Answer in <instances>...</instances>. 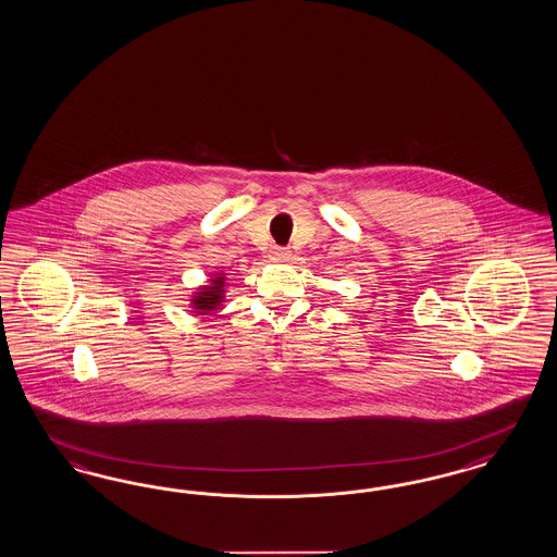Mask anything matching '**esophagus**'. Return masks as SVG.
Instances as JSON below:
<instances>
[{
  "mask_svg": "<svg viewBox=\"0 0 557 557\" xmlns=\"http://www.w3.org/2000/svg\"><path fill=\"white\" fill-rule=\"evenodd\" d=\"M271 259L273 261H287L289 259V249H286V247H273Z\"/></svg>",
  "mask_w": 557,
  "mask_h": 557,
  "instance_id": "1",
  "label": "esophagus"
}]
</instances>
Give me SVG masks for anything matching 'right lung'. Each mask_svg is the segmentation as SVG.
I'll list each match as a JSON object with an SVG mask.
<instances>
[{"instance_id": "obj_1", "label": "right lung", "mask_w": 557, "mask_h": 557, "mask_svg": "<svg viewBox=\"0 0 557 557\" xmlns=\"http://www.w3.org/2000/svg\"><path fill=\"white\" fill-rule=\"evenodd\" d=\"M212 286L203 287V292H198V296L194 298L196 304V310H216L220 300H222V284H224V277H212L210 280Z\"/></svg>"}]
</instances>
